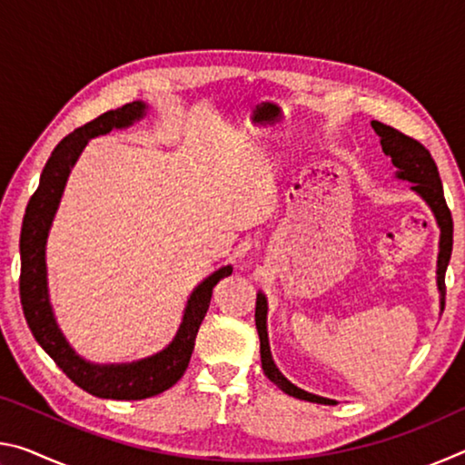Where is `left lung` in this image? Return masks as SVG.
<instances>
[{"label":"left lung","mask_w":465,"mask_h":465,"mask_svg":"<svg viewBox=\"0 0 465 465\" xmlns=\"http://www.w3.org/2000/svg\"><path fill=\"white\" fill-rule=\"evenodd\" d=\"M371 127L381 139L383 153L390 155L391 163L396 166V178L412 183L411 186L412 191L416 194H420L422 201L427 203L432 213H435L437 225L440 230L437 285L440 293V310H443L445 271H447V264H450L451 250H453V219H451V211L445 203L443 184H440L437 163L430 157L429 149L422 143H419L416 139L408 137L404 133H400L393 127H388V124H383L380 121H371ZM266 310H269V305H266V297L262 293H258L256 295V330H258V336H261V361H262L264 375L269 377L279 390L289 393V396L308 400V402H316V404H334L332 400L322 398V396H316V393H310L302 388H297V385L291 383L287 377L279 371L271 355L269 334H266Z\"/></svg>","instance_id":"obj_1"}]
</instances>
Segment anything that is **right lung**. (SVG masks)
<instances>
[{
	"label": "right lung",
	"mask_w": 465,
	"mask_h": 465,
	"mask_svg": "<svg viewBox=\"0 0 465 465\" xmlns=\"http://www.w3.org/2000/svg\"><path fill=\"white\" fill-rule=\"evenodd\" d=\"M145 108L147 106L139 100L129 102V104L108 110L98 119L69 133L53 149L49 162H46L36 193L28 201L20 233V302L30 332L36 338V342L43 346L46 355L57 363L61 371L77 388L85 390L96 398L108 400L152 398L172 388L184 375L194 349L196 332H199L201 322L209 310L213 287L222 279L230 277L233 271L230 264L222 266L193 291L174 341L153 357L121 365H94L77 355L59 330L49 302V289H46L45 246L67 176L77 157H80L82 149L92 137L106 135L113 129L129 127L135 121L143 119Z\"/></svg>",
	"instance_id": "right-lung-1"
}]
</instances>
